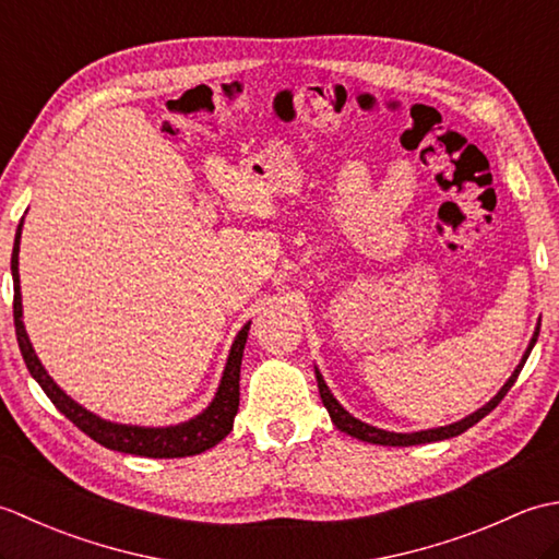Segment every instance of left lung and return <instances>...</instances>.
<instances>
[{
	"label": "left lung",
	"mask_w": 559,
	"mask_h": 559,
	"mask_svg": "<svg viewBox=\"0 0 559 559\" xmlns=\"http://www.w3.org/2000/svg\"><path fill=\"white\" fill-rule=\"evenodd\" d=\"M538 334H540V322L536 324V331H533V336H531V341H528V348H526L524 355H521V360H519V365H516V370L512 372V377L507 379L504 386H502L500 391H497V394H495L488 403H485L483 408L473 411L471 415H466V418H461V420L451 423V425H444V427H430V430H418V432H389V430H382V427L367 425V423H362V420H358V418H353V415L336 401V396L331 394V389L326 386L322 372H319V367L314 365L319 396H322V403H324L326 411H329L331 423H334L341 432H346V435H350V437H355V439H360V442L382 444V447H413V444H427V442H442V439H449V437H456V435H461V432H466L468 427L480 423V420L485 418V415H488L490 411L497 408V403H500V401L507 396V391L514 386L516 377H519V372H521V367L526 365L533 346H536Z\"/></svg>",
	"instance_id": "obj_1"
}]
</instances>
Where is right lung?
Returning a JSON list of instances; mask_svg holds the SVG:
<instances>
[{"instance_id":"obj_1","label":"right lung","mask_w":559,"mask_h":559,"mask_svg":"<svg viewBox=\"0 0 559 559\" xmlns=\"http://www.w3.org/2000/svg\"><path fill=\"white\" fill-rule=\"evenodd\" d=\"M21 230H23V218L16 228L14 237V252H11V278H14V326H16V338L23 360L31 377L43 386V391L50 399L57 411L74 423L81 432H86L91 439H96L98 444L108 447L112 451H122V454H134V456H148V459H182V456H194L216 447L221 439L228 437L233 430L237 406H240V365H242V353L245 343L249 336V324L247 322L230 346L228 362H225V370L221 377V384L216 389V396L211 399L209 406L201 411L194 418L177 425H165V427H144V425H124V423H112L105 420L100 415L91 413L83 408L81 403L71 399L67 391L59 386L55 379L47 374L40 358L33 350V343L28 338L26 324H23V302H21V278H19V247H21Z\"/></svg>"}]
</instances>
